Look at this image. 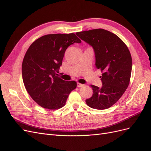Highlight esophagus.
<instances>
[{"mask_svg": "<svg viewBox=\"0 0 151 151\" xmlns=\"http://www.w3.org/2000/svg\"><path fill=\"white\" fill-rule=\"evenodd\" d=\"M83 86H84L83 84H81V83H77V86L78 87V88H81V87H83Z\"/></svg>", "mask_w": 151, "mask_h": 151, "instance_id": "34e87169", "label": "esophagus"}]
</instances>
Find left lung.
Here are the masks:
<instances>
[{
	"mask_svg": "<svg viewBox=\"0 0 151 151\" xmlns=\"http://www.w3.org/2000/svg\"><path fill=\"white\" fill-rule=\"evenodd\" d=\"M76 35L93 48L96 67L103 72L101 88L91 85L93 95L86 103L94 109L109 108L129 86L132 67L129 50L118 36L103 29L77 32Z\"/></svg>",
	"mask_w": 151,
	"mask_h": 151,
	"instance_id": "left-lung-1",
	"label": "left lung"
}]
</instances>
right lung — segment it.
Segmentation results:
<instances>
[{
	"instance_id": "add662e5",
	"label": "right lung",
	"mask_w": 151,
	"mask_h": 151,
	"mask_svg": "<svg viewBox=\"0 0 151 151\" xmlns=\"http://www.w3.org/2000/svg\"><path fill=\"white\" fill-rule=\"evenodd\" d=\"M81 40L74 33L42 36L27 50L22 64V80L26 91L43 108L57 109L65 104L76 81H65L58 75L66 49Z\"/></svg>"
}]
</instances>
